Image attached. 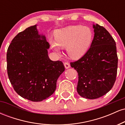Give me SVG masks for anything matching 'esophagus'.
Returning a JSON list of instances; mask_svg holds the SVG:
<instances>
[{
    "label": "esophagus",
    "instance_id": "obj_1",
    "mask_svg": "<svg viewBox=\"0 0 125 125\" xmlns=\"http://www.w3.org/2000/svg\"><path fill=\"white\" fill-rule=\"evenodd\" d=\"M64 67H65L66 69L69 68L70 66H70V64L68 62H64Z\"/></svg>",
    "mask_w": 125,
    "mask_h": 125
}]
</instances>
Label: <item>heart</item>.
<instances>
[{"label":"heart","mask_w":125,"mask_h":125,"mask_svg":"<svg viewBox=\"0 0 125 125\" xmlns=\"http://www.w3.org/2000/svg\"><path fill=\"white\" fill-rule=\"evenodd\" d=\"M54 40L55 42L49 40L53 51L59 53V48H66L69 56L73 59H78L89 49L93 40V33L89 27L70 26L55 31Z\"/></svg>","instance_id":"obj_1"}]
</instances>
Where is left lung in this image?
Masks as SVG:
<instances>
[{
	"instance_id": "1",
	"label": "left lung",
	"mask_w": 125,
	"mask_h": 125,
	"mask_svg": "<svg viewBox=\"0 0 125 125\" xmlns=\"http://www.w3.org/2000/svg\"><path fill=\"white\" fill-rule=\"evenodd\" d=\"M94 38L90 48L81 59L71 62L78 73L77 92L86 99L103 96L112 88L117 69L115 40L103 26L94 25Z\"/></svg>"
}]
</instances>
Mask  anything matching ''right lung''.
<instances>
[{"label":"right lung","mask_w":125,"mask_h":125,"mask_svg":"<svg viewBox=\"0 0 125 125\" xmlns=\"http://www.w3.org/2000/svg\"><path fill=\"white\" fill-rule=\"evenodd\" d=\"M50 44L40 35L36 25L19 33L9 46L6 54L9 81L19 95L32 102L48 98L56 88L64 71L62 62L48 56Z\"/></svg>","instance_id":"obj_1"}]
</instances>
